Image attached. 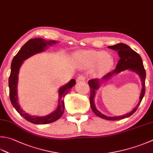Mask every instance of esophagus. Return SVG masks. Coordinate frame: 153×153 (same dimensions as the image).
Returning a JSON list of instances; mask_svg holds the SVG:
<instances>
[{
    "instance_id": "1",
    "label": "esophagus",
    "mask_w": 153,
    "mask_h": 153,
    "mask_svg": "<svg viewBox=\"0 0 153 153\" xmlns=\"http://www.w3.org/2000/svg\"><path fill=\"white\" fill-rule=\"evenodd\" d=\"M85 77L84 76H83V75H81V76H79L78 77H77V79H76V82L77 83L81 82H83V81L85 80Z\"/></svg>"
}]
</instances>
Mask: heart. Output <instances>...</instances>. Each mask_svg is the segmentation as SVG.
<instances>
[{
	"label": "heart",
	"instance_id": "b5f03b06",
	"mask_svg": "<svg viewBox=\"0 0 153 153\" xmlns=\"http://www.w3.org/2000/svg\"><path fill=\"white\" fill-rule=\"evenodd\" d=\"M75 58L85 67L95 66V73L97 76H103L109 72L114 64L113 57L103 51H79L75 54Z\"/></svg>",
	"mask_w": 153,
	"mask_h": 153
}]
</instances>
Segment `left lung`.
<instances>
[{
    "label": "left lung",
    "instance_id": "left-lung-1",
    "mask_svg": "<svg viewBox=\"0 0 153 153\" xmlns=\"http://www.w3.org/2000/svg\"><path fill=\"white\" fill-rule=\"evenodd\" d=\"M108 48H110L113 50H115L118 52V54L120 59H119L115 70H113L111 72H109L105 76H104L102 78L99 79H92L88 82V84L90 87V105L91 108L93 111L97 116L106 119V120L110 121H116L122 119L124 118H127L136 111L137 109L138 108L139 105L143 100L145 93V78H146V72L143 65V63L142 58H140L139 53L134 52L131 48L127 46V44L120 43L115 44L114 46H108ZM126 69L131 70L136 73L140 76L142 84V89L140 97V101L137 104L136 107L131 112L127 114L121 116H115V117H109L102 114L100 112H99L95 107L94 105V97L96 91L99 88L100 83L107 80L110 79L113 75L116 74L121 71Z\"/></svg>",
    "mask_w": 153,
    "mask_h": 153
}]
</instances>
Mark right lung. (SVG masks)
Listing matches in <instances>:
<instances>
[{
  "label": "right lung",
  "instance_id": "obj_1",
  "mask_svg": "<svg viewBox=\"0 0 153 153\" xmlns=\"http://www.w3.org/2000/svg\"><path fill=\"white\" fill-rule=\"evenodd\" d=\"M58 43L55 40H46L43 38H34L29 40L21 48L19 52L14 57L11 63V71L9 77V95L13 106L19 114L26 120L34 124H48L58 120L64 112L65 105L64 98L76 84V80L71 79L66 84L59 88L58 90V101L56 109L46 116H34L26 113L20 105L18 99L17 86L20 66L23 62L36 53L43 52L48 46Z\"/></svg>",
  "mask_w": 153,
  "mask_h": 153
}]
</instances>
